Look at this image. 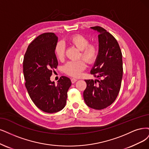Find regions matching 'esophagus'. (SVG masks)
<instances>
[{"label": "esophagus", "mask_w": 149, "mask_h": 149, "mask_svg": "<svg viewBox=\"0 0 149 149\" xmlns=\"http://www.w3.org/2000/svg\"><path fill=\"white\" fill-rule=\"evenodd\" d=\"M77 79H71V82H72V84H74V83H75V82L77 81Z\"/></svg>", "instance_id": "obj_1"}]
</instances>
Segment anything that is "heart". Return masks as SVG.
<instances>
[{
  "mask_svg": "<svg viewBox=\"0 0 149 149\" xmlns=\"http://www.w3.org/2000/svg\"><path fill=\"white\" fill-rule=\"evenodd\" d=\"M69 43L70 45L75 47L80 51L81 57L86 62L91 63L94 62L98 54V48L93 44H88L89 40L88 38L81 35H75L69 39ZM55 54L57 58L61 60L64 57L65 47L61 42L57 43L54 49ZM86 67L85 62L83 60L71 61L64 65V71L68 75L78 77Z\"/></svg>",
  "mask_w": 149,
  "mask_h": 149,
  "instance_id": "obj_1",
  "label": "heart"
}]
</instances>
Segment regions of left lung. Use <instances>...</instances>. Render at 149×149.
Masks as SVG:
<instances>
[{
    "mask_svg": "<svg viewBox=\"0 0 149 149\" xmlns=\"http://www.w3.org/2000/svg\"><path fill=\"white\" fill-rule=\"evenodd\" d=\"M100 33L99 50L91 74L98 79L85 80L84 99L90 108L101 110L115 101L123 77L122 54L114 37L100 26L90 27Z\"/></svg>",
    "mask_w": 149,
    "mask_h": 149,
    "instance_id": "8db88e82",
    "label": "left lung"
}]
</instances>
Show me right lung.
I'll return each instance as SVG.
<instances>
[{
  "label": "right lung",
  "mask_w": 149,
  "mask_h": 149,
  "mask_svg": "<svg viewBox=\"0 0 149 149\" xmlns=\"http://www.w3.org/2000/svg\"><path fill=\"white\" fill-rule=\"evenodd\" d=\"M58 37L53 32L36 37L27 47L23 60L25 86L35 105L47 113L59 112L65 107L71 81L61 76L57 85L50 80L58 65L54 49Z\"/></svg>",
  "instance_id": "obj_1"
}]
</instances>
